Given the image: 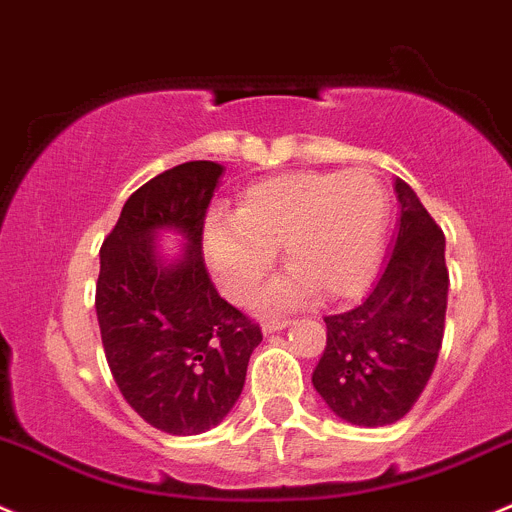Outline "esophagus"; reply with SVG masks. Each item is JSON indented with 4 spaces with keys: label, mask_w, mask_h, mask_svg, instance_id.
<instances>
[{
    "label": "esophagus",
    "mask_w": 512,
    "mask_h": 512,
    "mask_svg": "<svg viewBox=\"0 0 512 512\" xmlns=\"http://www.w3.org/2000/svg\"><path fill=\"white\" fill-rule=\"evenodd\" d=\"M287 325H290V320H265L262 322V332H265V335H270V332L285 330Z\"/></svg>",
    "instance_id": "1"
}]
</instances>
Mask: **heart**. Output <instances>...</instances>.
I'll list each match as a JSON object with an SVG mask.
<instances>
[{"instance_id":"1","label":"heart","mask_w":512,"mask_h":512,"mask_svg":"<svg viewBox=\"0 0 512 512\" xmlns=\"http://www.w3.org/2000/svg\"><path fill=\"white\" fill-rule=\"evenodd\" d=\"M388 227V192L375 175L292 172L255 182L240 195L235 217H207L202 240L222 290L247 302L270 272L275 250L292 267L272 282L270 307L360 295L375 275Z\"/></svg>"}]
</instances>
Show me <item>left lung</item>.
<instances>
[{
  "mask_svg": "<svg viewBox=\"0 0 512 512\" xmlns=\"http://www.w3.org/2000/svg\"><path fill=\"white\" fill-rule=\"evenodd\" d=\"M395 247L365 300L325 317L327 345L312 385L337 418L362 428L398 423L438 362L448 310L445 235L398 177Z\"/></svg>",
  "mask_w": 512,
  "mask_h": 512,
  "instance_id": "left-lung-1",
  "label": "left lung"
}]
</instances>
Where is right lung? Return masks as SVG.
<instances>
[{"instance_id": "add662e5", "label": "right lung", "mask_w": 512, "mask_h": 512, "mask_svg": "<svg viewBox=\"0 0 512 512\" xmlns=\"http://www.w3.org/2000/svg\"><path fill=\"white\" fill-rule=\"evenodd\" d=\"M225 167L177 165L132 192L99 250L97 307L119 393L152 428L197 435L222 423L245 385L262 332L222 300L202 257V227ZM165 229L186 240L167 261Z\"/></svg>"}]
</instances>
